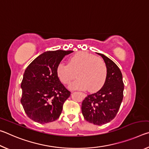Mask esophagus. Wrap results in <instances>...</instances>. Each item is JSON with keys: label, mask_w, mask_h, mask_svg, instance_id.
Masks as SVG:
<instances>
[{"label": "esophagus", "mask_w": 149, "mask_h": 149, "mask_svg": "<svg viewBox=\"0 0 149 149\" xmlns=\"http://www.w3.org/2000/svg\"><path fill=\"white\" fill-rule=\"evenodd\" d=\"M82 96H83V97H84V98H85V97H86V95L84 94V93H82Z\"/></svg>", "instance_id": "34e87169"}]
</instances>
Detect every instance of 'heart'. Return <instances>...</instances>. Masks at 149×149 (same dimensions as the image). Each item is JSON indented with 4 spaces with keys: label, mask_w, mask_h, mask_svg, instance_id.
<instances>
[{
    "label": "heart",
    "mask_w": 149,
    "mask_h": 149,
    "mask_svg": "<svg viewBox=\"0 0 149 149\" xmlns=\"http://www.w3.org/2000/svg\"><path fill=\"white\" fill-rule=\"evenodd\" d=\"M79 79L70 85L72 89H87L94 93L101 89L107 75L104 62L86 52H77L68 60V64L59 63L56 67V75L62 84H70L75 77Z\"/></svg>",
    "instance_id": "obj_1"
}]
</instances>
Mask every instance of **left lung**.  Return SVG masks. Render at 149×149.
Here are the masks:
<instances>
[{
  "instance_id": "8db88e82",
  "label": "left lung",
  "mask_w": 149,
  "mask_h": 149,
  "mask_svg": "<svg viewBox=\"0 0 149 149\" xmlns=\"http://www.w3.org/2000/svg\"><path fill=\"white\" fill-rule=\"evenodd\" d=\"M97 54L101 56L106 64L107 79L99 91L85 98L81 111L88 122L101 125L110 122L116 116L123 100L124 85L118 65L105 55Z\"/></svg>"
}]
</instances>
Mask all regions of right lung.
<instances>
[{
	"label": "right lung",
	"mask_w": 149,
	"mask_h": 149,
	"mask_svg": "<svg viewBox=\"0 0 149 149\" xmlns=\"http://www.w3.org/2000/svg\"><path fill=\"white\" fill-rule=\"evenodd\" d=\"M72 50L47 51L30 63L21 84V103L30 119L39 123L54 122L61 114L70 93L56 75V67Z\"/></svg>",
	"instance_id": "obj_1"
}]
</instances>
